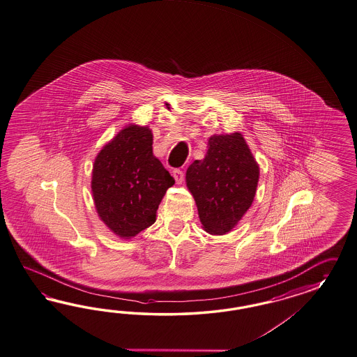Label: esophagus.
Listing matches in <instances>:
<instances>
[{"label":"esophagus","mask_w":357,"mask_h":357,"mask_svg":"<svg viewBox=\"0 0 357 357\" xmlns=\"http://www.w3.org/2000/svg\"><path fill=\"white\" fill-rule=\"evenodd\" d=\"M173 176L175 178V181H176V183L182 184L184 181V173L183 170H181V169H175L173 172Z\"/></svg>","instance_id":"34e87169"}]
</instances>
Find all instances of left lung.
Listing matches in <instances>:
<instances>
[{
	"label": "left lung",
	"instance_id": "8db88e82",
	"mask_svg": "<svg viewBox=\"0 0 357 357\" xmlns=\"http://www.w3.org/2000/svg\"><path fill=\"white\" fill-rule=\"evenodd\" d=\"M259 176V164L241 132L211 136L205 158L193 161L185 173L204 230L231 231L251 208Z\"/></svg>",
	"mask_w": 357,
	"mask_h": 357
}]
</instances>
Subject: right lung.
Wrapping results in <instances>:
<instances>
[{"label":"right lung","instance_id":"right-lung-1","mask_svg":"<svg viewBox=\"0 0 357 357\" xmlns=\"http://www.w3.org/2000/svg\"><path fill=\"white\" fill-rule=\"evenodd\" d=\"M148 127L130 125L97 154L92 195L97 214L123 239H131L155 222V213L175 181L152 151Z\"/></svg>","mask_w":357,"mask_h":357}]
</instances>
